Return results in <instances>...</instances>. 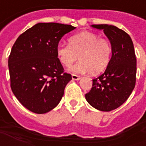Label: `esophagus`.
<instances>
[{
    "label": "esophagus",
    "instance_id": "1",
    "mask_svg": "<svg viewBox=\"0 0 146 146\" xmlns=\"http://www.w3.org/2000/svg\"><path fill=\"white\" fill-rule=\"evenodd\" d=\"M72 77L73 80H79V79L81 78V76H78V75H77V74H72Z\"/></svg>",
    "mask_w": 146,
    "mask_h": 146
}]
</instances>
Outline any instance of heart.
I'll use <instances>...</instances> for the list:
<instances>
[{
	"label": "heart",
	"instance_id": "obj_1",
	"mask_svg": "<svg viewBox=\"0 0 146 146\" xmlns=\"http://www.w3.org/2000/svg\"><path fill=\"white\" fill-rule=\"evenodd\" d=\"M69 42L70 44L59 43L57 54L65 67H70L79 57L80 61L71 68L73 72L99 74L109 64L112 47L107 39L100 38L93 33L82 32L71 37Z\"/></svg>",
	"mask_w": 146,
	"mask_h": 146
}]
</instances>
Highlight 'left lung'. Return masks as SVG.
<instances>
[{
  "label": "left lung",
  "mask_w": 146,
  "mask_h": 146,
  "mask_svg": "<svg viewBox=\"0 0 146 146\" xmlns=\"http://www.w3.org/2000/svg\"><path fill=\"white\" fill-rule=\"evenodd\" d=\"M104 31L110 41L112 57L106 71L92 79L86 99L101 111H111L121 106L132 92L136 81V57L134 45L127 33L114 25H92Z\"/></svg>",
  "instance_id": "8db88e82"
}]
</instances>
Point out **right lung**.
I'll return each instance as SVG.
<instances>
[{"mask_svg":"<svg viewBox=\"0 0 146 146\" xmlns=\"http://www.w3.org/2000/svg\"><path fill=\"white\" fill-rule=\"evenodd\" d=\"M75 27L55 22L37 23L21 34L8 58L11 88L24 107L45 113L57 107L72 75L64 72L57 47Z\"/></svg>","mask_w":146,"mask_h":146,"instance_id":"obj_1","label":"right lung"}]
</instances>
